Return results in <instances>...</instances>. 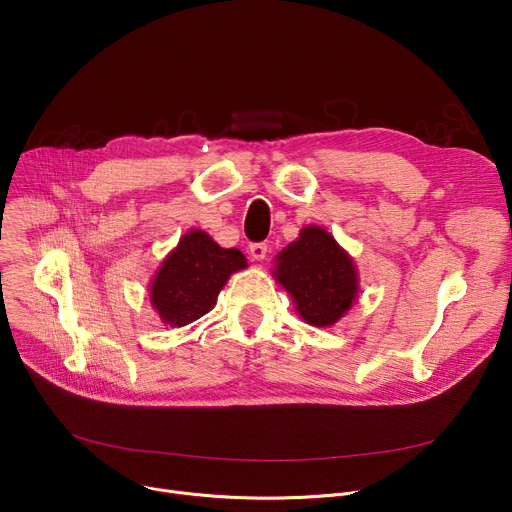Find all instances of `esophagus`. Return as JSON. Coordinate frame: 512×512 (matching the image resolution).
<instances>
[{
  "label": "esophagus",
  "instance_id": "34e87169",
  "mask_svg": "<svg viewBox=\"0 0 512 512\" xmlns=\"http://www.w3.org/2000/svg\"><path fill=\"white\" fill-rule=\"evenodd\" d=\"M265 253H267V245H265V242H251V245H249V257H251L253 261L265 259Z\"/></svg>",
  "mask_w": 512,
  "mask_h": 512
}]
</instances>
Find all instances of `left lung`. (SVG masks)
Instances as JSON below:
<instances>
[{
    "label": "left lung",
    "instance_id": "obj_1",
    "mask_svg": "<svg viewBox=\"0 0 512 512\" xmlns=\"http://www.w3.org/2000/svg\"><path fill=\"white\" fill-rule=\"evenodd\" d=\"M278 282L288 290L299 315L311 326H332L357 299V274L330 232L301 230L299 240L278 255Z\"/></svg>",
    "mask_w": 512,
    "mask_h": 512
}]
</instances>
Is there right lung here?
<instances>
[{"mask_svg": "<svg viewBox=\"0 0 512 512\" xmlns=\"http://www.w3.org/2000/svg\"><path fill=\"white\" fill-rule=\"evenodd\" d=\"M238 249H222L209 234L191 230L161 263L151 284V303L172 328L191 324L209 313L232 272L245 270Z\"/></svg>", "mask_w": 512, "mask_h": 512, "instance_id": "right-lung-1", "label": "right lung"}]
</instances>
